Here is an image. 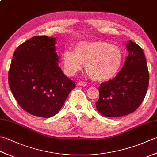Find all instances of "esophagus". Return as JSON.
Returning a JSON list of instances; mask_svg holds the SVG:
<instances>
[{
  "instance_id": "1",
  "label": "esophagus",
  "mask_w": 157,
  "mask_h": 157,
  "mask_svg": "<svg viewBox=\"0 0 157 157\" xmlns=\"http://www.w3.org/2000/svg\"><path fill=\"white\" fill-rule=\"evenodd\" d=\"M87 85L86 82H83V81H79L78 82V86H86Z\"/></svg>"
}]
</instances>
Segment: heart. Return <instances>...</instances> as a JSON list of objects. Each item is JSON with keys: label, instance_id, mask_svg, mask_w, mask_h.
I'll list each match as a JSON object with an SVG mask.
<instances>
[{"label": "heart", "instance_id": "heart-1", "mask_svg": "<svg viewBox=\"0 0 157 157\" xmlns=\"http://www.w3.org/2000/svg\"><path fill=\"white\" fill-rule=\"evenodd\" d=\"M62 60L68 76L74 75L85 65L86 73L93 80L105 82L119 72L123 54L118 45L108 42L83 41L76 44L74 52L67 50L63 52Z\"/></svg>", "mask_w": 157, "mask_h": 157}]
</instances>
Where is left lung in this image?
Masks as SVG:
<instances>
[{
    "label": "left lung",
    "mask_w": 157,
    "mask_h": 157,
    "mask_svg": "<svg viewBox=\"0 0 157 157\" xmlns=\"http://www.w3.org/2000/svg\"><path fill=\"white\" fill-rule=\"evenodd\" d=\"M129 55L119 72L112 79L100 85L97 111L105 117H117L134 112L147 92L149 73L142 48L129 40Z\"/></svg>",
    "instance_id": "left-lung-1"
}]
</instances>
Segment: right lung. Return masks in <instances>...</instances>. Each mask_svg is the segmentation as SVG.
I'll use <instances>...</instances> for the list:
<instances>
[{"instance_id": "obj_1", "label": "right lung", "mask_w": 157, "mask_h": 157, "mask_svg": "<svg viewBox=\"0 0 157 157\" xmlns=\"http://www.w3.org/2000/svg\"><path fill=\"white\" fill-rule=\"evenodd\" d=\"M55 38L34 36L13 56L8 79L19 105L29 114L49 118L61 109L75 82L58 65Z\"/></svg>"}]
</instances>
